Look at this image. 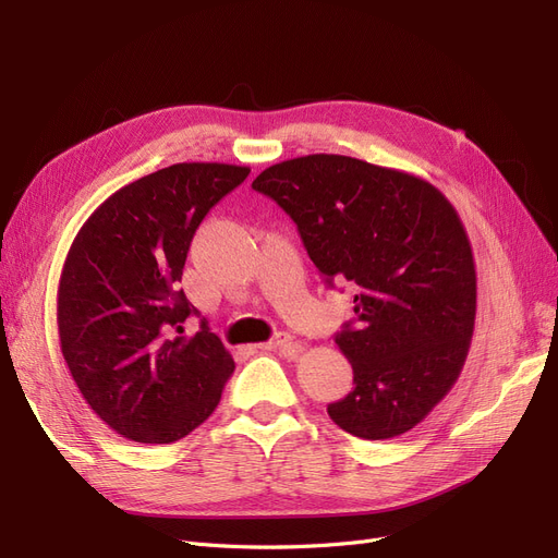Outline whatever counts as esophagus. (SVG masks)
Wrapping results in <instances>:
<instances>
[{
  "mask_svg": "<svg viewBox=\"0 0 558 558\" xmlns=\"http://www.w3.org/2000/svg\"><path fill=\"white\" fill-rule=\"evenodd\" d=\"M257 349H274V352L278 349V352H282L287 356H299L303 347L299 342H294V338L290 333H276L268 342L257 344Z\"/></svg>",
  "mask_w": 558,
  "mask_h": 558,
  "instance_id": "34e87169",
  "label": "esophagus"
}]
</instances>
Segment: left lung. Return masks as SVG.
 Segmentation results:
<instances>
[{
	"instance_id": "obj_1",
	"label": "left lung",
	"mask_w": 558,
	"mask_h": 558,
	"mask_svg": "<svg viewBox=\"0 0 558 558\" xmlns=\"http://www.w3.org/2000/svg\"><path fill=\"white\" fill-rule=\"evenodd\" d=\"M253 189L292 216L326 282L359 287L336 336L354 388L328 416L367 441L416 427L458 381L476 324V264L464 225L429 181L352 156L266 168Z\"/></svg>"
}]
</instances>
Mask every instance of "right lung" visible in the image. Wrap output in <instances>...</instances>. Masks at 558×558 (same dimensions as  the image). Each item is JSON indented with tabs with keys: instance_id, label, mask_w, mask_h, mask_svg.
I'll list each match as a JSON object with an SVG mask.
<instances>
[{
	"instance_id": "1",
	"label": "right lung",
	"mask_w": 558,
	"mask_h": 558,
	"mask_svg": "<svg viewBox=\"0 0 558 558\" xmlns=\"http://www.w3.org/2000/svg\"><path fill=\"white\" fill-rule=\"evenodd\" d=\"M251 174L245 165L177 162L112 193L75 234L61 268V354L82 398L117 435L174 444L220 402L234 359L179 290L202 218Z\"/></svg>"
}]
</instances>
